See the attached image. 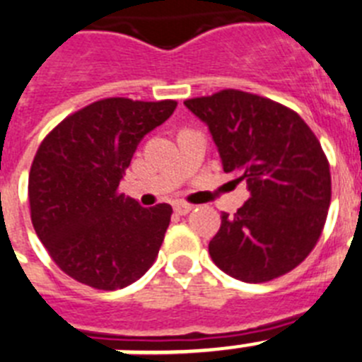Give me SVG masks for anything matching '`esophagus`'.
Returning <instances> with one entry per match:
<instances>
[{"label":"esophagus","mask_w":362,"mask_h":362,"mask_svg":"<svg viewBox=\"0 0 362 362\" xmlns=\"http://www.w3.org/2000/svg\"><path fill=\"white\" fill-rule=\"evenodd\" d=\"M191 209H193V206H189V204H185V202L175 204V213H177V215H187Z\"/></svg>","instance_id":"1"}]
</instances>
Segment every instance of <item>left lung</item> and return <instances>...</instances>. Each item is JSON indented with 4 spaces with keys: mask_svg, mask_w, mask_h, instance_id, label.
Listing matches in <instances>:
<instances>
[{
    "mask_svg": "<svg viewBox=\"0 0 362 362\" xmlns=\"http://www.w3.org/2000/svg\"><path fill=\"white\" fill-rule=\"evenodd\" d=\"M184 105L207 125L224 171L250 191L235 215L220 216L213 262L250 284L291 272L319 240L332 199L328 160L312 129L288 107L235 89Z\"/></svg>",
    "mask_w": 362,
    "mask_h": 362,
    "instance_id": "1",
    "label": "left lung"
}]
</instances>
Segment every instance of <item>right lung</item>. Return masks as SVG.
Here are the masks:
<instances>
[{
	"mask_svg": "<svg viewBox=\"0 0 362 362\" xmlns=\"http://www.w3.org/2000/svg\"><path fill=\"white\" fill-rule=\"evenodd\" d=\"M177 102L107 98L67 116L45 138L29 175L37 238L62 272L96 290L138 281L155 262L171 206L118 193L138 144Z\"/></svg>",
	"mask_w": 362,
	"mask_h": 362,
	"instance_id": "obj_1",
	"label": "right lung"
}]
</instances>
